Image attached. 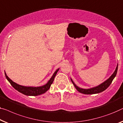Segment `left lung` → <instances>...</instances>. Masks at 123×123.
<instances>
[{
	"instance_id": "1",
	"label": "left lung",
	"mask_w": 123,
	"mask_h": 123,
	"mask_svg": "<svg viewBox=\"0 0 123 123\" xmlns=\"http://www.w3.org/2000/svg\"><path fill=\"white\" fill-rule=\"evenodd\" d=\"M118 64L117 65V66L116 67V69L114 71V72L113 73L112 75L107 80H106L105 82H104L103 83H102V84H100V85H99L97 87L92 88H89V89H83V88H80L78 87V86H77L76 85L72 80L71 79V81H72V83L73 84V85L76 88L77 90L79 92L83 93V94H96V93H99L105 91L106 89L109 86L111 85V84L113 80H114V78H115V77L116 76L117 73V71H118Z\"/></svg>"
}]
</instances>
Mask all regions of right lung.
I'll return each mask as SVG.
<instances>
[{
	"label": "right lung",
	"mask_w": 123,
	"mask_h": 123,
	"mask_svg": "<svg viewBox=\"0 0 123 123\" xmlns=\"http://www.w3.org/2000/svg\"><path fill=\"white\" fill-rule=\"evenodd\" d=\"M59 70V68L57 69L55 72L54 74L51 77L50 80H49L48 82L44 86H41V87H25V86H23L21 85H18V84L15 83L14 82L12 81V80L9 78L8 76H7L6 73H5V77H6L7 80L9 82V83L11 84L12 87H13L18 92H20L23 94L26 95V96H36L38 95H40L45 93L51 87V85L54 82V78L55 77L57 73Z\"/></svg>",
	"instance_id": "1"
}]
</instances>
